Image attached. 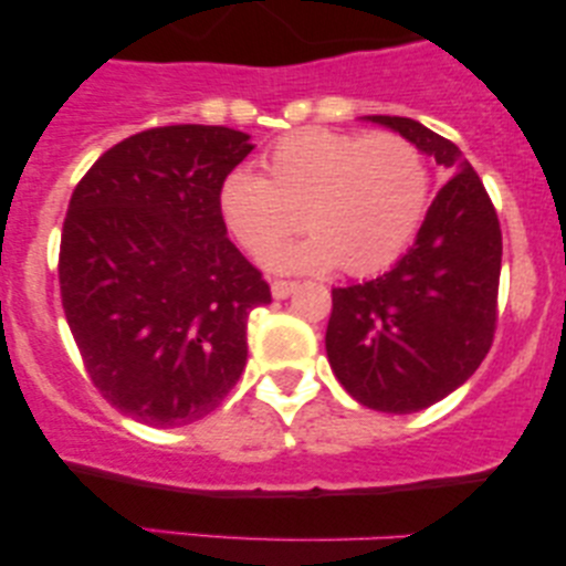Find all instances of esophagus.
I'll use <instances>...</instances> for the list:
<instances>
[{
    "label": "esophagus",
    "instance_id": "1",
    "mask_svg": "<svg viewBox=\"0 0 566 566\" xmlns=\"http://www.w3.org/2000/svg\"><path fill=\"white\" fill-rule=\"evenodd\" d=\"M295 287L297 282H290V279H274V284H271V295H274L276 301H282V297H287Z\"/></svg>",
    "mask_w": 566,
    "mask_h": 566
}]
</instances>
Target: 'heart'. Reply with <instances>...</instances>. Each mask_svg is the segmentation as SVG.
I'll use <instances>...</instances> for the list:
<instances>
[{"label": "heart", "instance_id": "obj_1", "mask_svg": "<svg viewBox=\"0 0 566 566\" xmlns=\"http://www.w3.org/2000/svg\"><path fill=\"white\" fill-rule=\"evenodd\" d=\"M261 165L263 175L239 167L220 180L218 212L255 258L303 219L310 237L269 255L282 271L340 263L350 276L375 274L407 250L431 199L426 154L399 133L305 127L279 138Z\"/></svg>", "mask_w": 566, "mask_h": 566}]
</instances>
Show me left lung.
Wrapping results in <instances>:
<instances>
[{
  "mask_svg": "<svg viewBox=\"0 0 566 566\" xmlns=\"http://www.w3.org/2000/svg\"><path fill=\"white\" fill-rule=\"evenodd\" d=\"M452 175L391 271L333 290L327 356L359 405L418 412L476 373L497 329L503 233L490 193L452 140L407 116H373Z\"/></svg>",
  "mask_w": 566,
  "mask_h": 566,
  "instance_id": "left-lung-1",
  "label": "left lung"
}]
</instances>
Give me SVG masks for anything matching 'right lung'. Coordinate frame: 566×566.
Returning <instances> with one entry per match:
<instances>
[{"label":"right lung","instance_id":"right-lung-1","mask_svg":"<svg viewBox=\"0 0 566 566\" xmlns=\"http://www.w3.org/2000/svg\"><path fill=\"white\" fill-rule=\"evenodd\" d=\"M250 151L231 127H151L108 148L71 193L63 311L93 386L138 423L205 418L247 365V316L271 287L226 237L218 188Z\"/></svg>","mask_w":566,"mask_h":566}]
</instances>
